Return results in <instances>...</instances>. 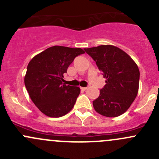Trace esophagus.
Instances as JSON below:
<instances>
[{"instance_id":"esophagus-1","label":"esophagus","mask_w":159,"mask_h":159,"mask_svg":"<svg viewBox=\"0 0 159 159\" xmlns=\"http://www.w3.org/2000/svg\"><path fill=\"white\" fill-rule=\"evenodd\" d=\"M88 88L87 87H81V89L82 90V91H86L87 90Z\"/></svg>"}]
</instances>
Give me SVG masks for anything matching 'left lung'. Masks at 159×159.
<instances>
[{"label": "left lung", "mask_w": 159, "mask_h": 159, "mask_svg": "<svg viewBox=\"0 0 159 159\" xmlns=\"http://www.w3.org/2000/svg\"><path fill=\"white\" fill-rule=\"evenodd\" d=\"M84 50L106 78V84L101 89L100 95L93 101L94 110L109 118L122 115L138 94L140 77L139 67L127 53L111 44Z\"/></svg>", "instance_id": "obj_1"}]
</instances>
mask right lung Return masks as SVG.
<instances>
[{"instance_id": "add662e5", "label": "right lung", "mask_w": 159, "mask_h": 159, "mask_svg": "<svg viewBox=\"0 0 159 159\" xmlns=\"http://www.w3.org/2000/svg\"><path fill=\"white\" fill-rule=\"evenodd\" d=\"M84 53L81 48L56 45L30 61L25 84L31 101L43 114L59 118L73 108L81 90L63 84V75L74 59Z\"/></svg>"}]
</instances>
